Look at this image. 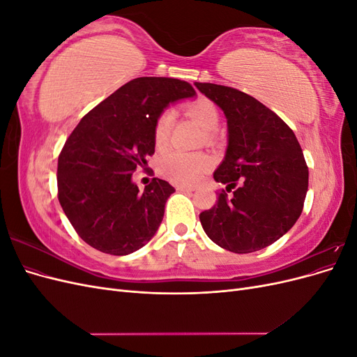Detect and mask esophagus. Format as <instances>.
<instances>
[{"label":"esophagus","mask_w":357,"mask_h":357,"mask_svg":"<svg viewBox=\"0 0 357 357\" xmlns=\"http://www.w3.org/2000/svg\"><path fill=\"white\" fill-rule=\"evenodd\" d=\"M177 190H181V192H193V188H190V186H183V185H178V186H177Z\"/></svg>","instance_id":"34e87169"}]
</instances>
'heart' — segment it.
Instances as JSON below:
<instances>
[{
  "mask_svg": "<svg viewBox=\"0 0 357 357\" xmlns=\"http://www.w3.org/2000/svg\"><path fill=\"white\" fill-rule=\"evenodd\" d=\"M185 110L189 117L208 132L207 137L211 138V131L219 125V112L215 105L208 100L199 98L190 101ZM172 125H174V113L171 110L160 112L153 126V139L158 147H164L169 142ZM210 167L211 158L202 152L188 153L181 150H171L159 160V171L178 185H193Z\"/></svg>",
  "mask_w": 357,
  "mask_h": 357,
  "instance_id": "obj_1",
  "label": "heart"
}]
</instances>
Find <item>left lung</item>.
I'll list each match as a JSON object with an SVG mask.
<instances>
[{"label":"left lung","instance_id":"8db88e82","mask_svg":"<svg viewBox=\"0 0 357 357\" xmlns=\"http://www.w3.org/2000/svg\"><path fill=\"white\" fill-rule=\"evenodd\" d=\"M195 86L223 110L229 131L226 156L214 171V180L228 186L199 214L201 225L225 250L257 252L283 236L304 208V153L283 119L253 96L222 84Z\"/></svg>","mask_w":357,"mask_h":357}]
</instances>
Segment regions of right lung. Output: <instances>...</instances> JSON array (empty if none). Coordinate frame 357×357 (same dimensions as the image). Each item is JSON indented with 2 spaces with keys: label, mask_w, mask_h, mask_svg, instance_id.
Instances as JSON below:
<instances>
[{
  "label": "right lung",
  "mask_w": 357,
  "mask_h": 357,
  "mask_svg": "<svg viewBox=\"0 0 357 357\" xmlns=\"http://www.w3.org/2000/svg\"><path fill=\"white\" fill-rule=\"evenodd\" d=\"M193 95L188 82L138 77L82 117L58 158V199L84 243L123 256L155 235L176 189L155 177L139 192L131 177L155 153L159 113Z\"/></svg>",
  "instance_id": "obj_1"
}]
</instances>
